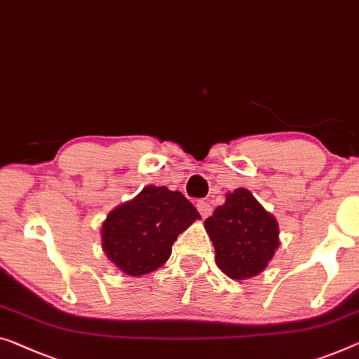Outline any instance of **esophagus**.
<instances>
[{"label":"esophagus","instance_id":"1","mask_svg":"<svg viewBox=\"0 0 359 359\" xmlns=\"http://www.w3.org/2000/svg\"><path fill=\"white\" fill-rule=\"evenodd\" d=\"M196 208H198V211H200L203 217H208V216H211V214H212V208L208 201L200 200L196 203Z\"/></svg>","mask_w":359,"mask_h":359}]
</instances>
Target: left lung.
I'll return each mask as SVG.
<instances>
[{
    "mask_svg": "<svg viewBox=\"0 0 359 359\" xmlns=\"http://www.w3.org/2000/svg\"><path fill=\"white\" fill-rule=\"evenodd\" d=\"M205 227L216 251V264L231 279L259 274L279 248V226L247 189L226 195Z\"/></svg>",
    "mask_w": 359,
    "mask_h": 359,
    "instance_id": "1",
    "label": "left lung"
}]
</instances>
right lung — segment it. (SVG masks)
I'll return each mask as SVG.
<instances>
[{
  "label": "right lung",
  "instance_id": "add662e5",
  "mask_svg": "<svg viewBox=\"0 0 359 359\" xmlns=\"http://www.w3.org/2000/svg\"><path fill=\"white\" fill-rule=\"evenodd\" d=\"M196 219V208L180 191L149 185L109 212L101 229L103 250L126 274H148L169 259L175 240Z\"/></svg>",
  "mask_w": 359,
  "mask_h": 359
}]
</instances>
